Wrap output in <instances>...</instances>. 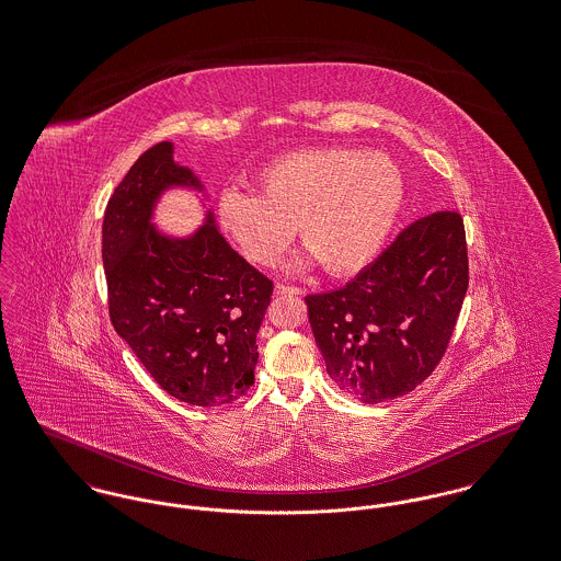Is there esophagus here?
Listing matches in <instances>:
<instances>
[{
  "instance_id": "esophagus-1",
  "label": "esophagus",
  "mask_w": 561,
  "mask_h": 561,
  "mask_svg": "<svg viewBox=\"0 0 561 561\" xmlns=\"http://www.w3.org/2000/svg\"><path fill=\"white\" fill-rule=\"evenodd\" d=\"M275 295H277V297H298V295H302V290L295 288V286L277 284V286H275Z\"/></svg>"
}]
</instances>
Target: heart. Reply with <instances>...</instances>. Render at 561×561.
<instances>
[{"label":"heart","instance_id":"1","mask_svg":"<svg viewBox=\"0 0 561 561\" xmlns=\"http://www.w3.org/2000/svg\"><path fill=\"white\" fill-rule=\"evenodd\" d=\"M261 193L227 188L218 222L252 263L275 264L297 232L309 248L295 266L320 261L330 275L373 263L402 211L404 175L388 154L327 146L277 157L259 173Z\"/></svg>","mask_w":561,"mask_h":561}]
</instances>
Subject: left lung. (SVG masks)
Segmentation results:
<instances>
[{"instance_id":"left-lung-1","label":"left lung","mask_w":561,"mask_h":561,"mask_svg":"<svg viewBox=\"0 0 561 561\" xmlns=\"http://www.w3.org/2000/svg\"><path fill=\"white\" fill-rule=\"evenodd\" d=\"M466 288L460 214L407 227L350 284L305 297L330 379L366 404L415 390L447 350Z\"/></svg>"}]
</instances>
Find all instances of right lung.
<instances>
[{
	"mask_svg": "<svg viewBox=\"0 0 561 561\" xmlns=\"http://www.w3.org/2000/svg\"><path fill=\"white\" fill-rule=\"evenodd\" d=\"M173 188L207 198L193 169L173 159V141H161L107 201L101 259L110 320L167 394L220 407L254 383L256 334L273 282L232 250L203 201L205 218L195 231L159 229L157 205Z\"/></svg>",
	"mask_w": 561,
	"mask_h": 561,
	"instance_id": "right-lung-1",
	"label": "right lung"
}]
</instances>
